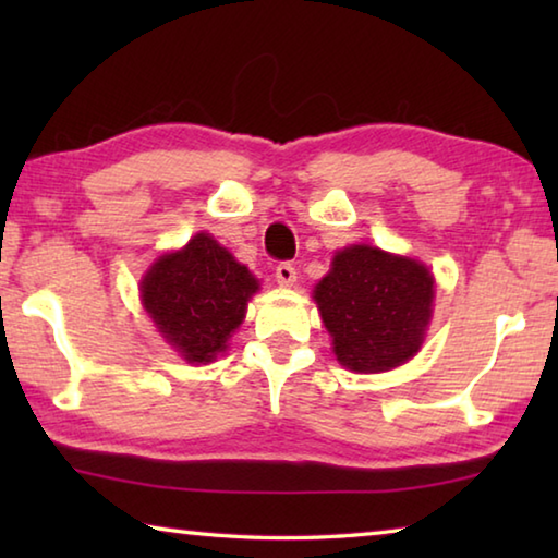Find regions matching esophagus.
<instances>
[{
    "label": "esophagus",
    "mask_w": 558,
    "mask_h": 558,
    "mask_svg": "<svg viewBox=\"0 0 558 558\" xmlns=\"http://www.w3.org/2000/svg\"><path fill=\"white\" fill-rule=\"evenodd\" d=\"M276 280H278V286H282V288H292V286H295V280H298L295 266H292V263H278Z\"/></svg>",
    "instance_id": "1"
}]
</instances>
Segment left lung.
<instances>
[{
	"mask_svg": "<svg viewBox=\"0 0 558 558\" xmlns=\"http://www.w3.org/2000/svg\"><path fill=\"white\" fill-rule=\"evenodd\" d=\"M433 282L423 263L374 245L337 251L313 292L337 362L356 374L409 362L430 323Z\"/></svg>",
	"mask_w": 558,
	"mask_h": 558,
	"instance_id": "obj_1",
	"label": "left lung"
}]
</instances>
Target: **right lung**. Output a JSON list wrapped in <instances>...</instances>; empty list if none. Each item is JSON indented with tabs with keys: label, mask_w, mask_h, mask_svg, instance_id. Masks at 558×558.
Listing matches in <instances>:
<instances>
[{
	"label": "right lung",
	"mask_w": 558,
	"mask_h": 558,
	"mask_svg": "<svg viewBox=\"0 0 558 558\" xmlns=\"http://www.w3.org/2000/svg\"><path fill=\"white\" fill-rule=\"evenodd\" d=\"M260 286L209 233L159 256L140 282V298L159 335L189 364H209L239 329Z\"/></svg>",
	"instance_id": "add662e5"
}]
</instances>
